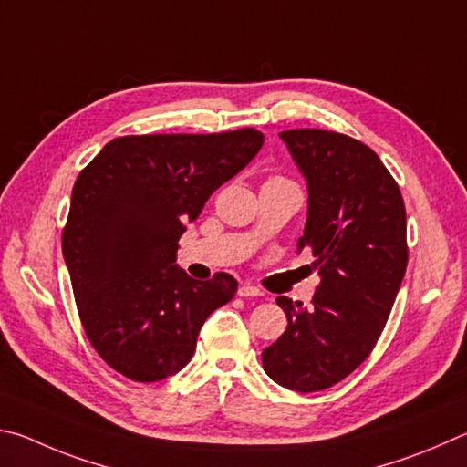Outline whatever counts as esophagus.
Returning a JSON list of instances; mask_svg holds the SVG:
<instances>
[{
	"mask_svg": "<svg viewBox=\"0 0 467 467\" xmlns=\"http://www.w3.org/2000/svg\"><path fill=\"white\" fill-rule=\"evenodd\" d=\"M238 296H240V297H260V296H263V289H258L256 285L244 283V285H240Z\"/></svg>",
	"mask_w": 467,
	"mask_h": 467,
	"instance_id": "esophagus-1",
	"label": "esophagus"
}]
</instances>
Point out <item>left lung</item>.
<instances>
[{
  "label": "left lung",
  "mask_w": 467,
  "mask_h": 467,
  "mask_svg": "<svg viewBox=\"0 0 467 467\" xmlns=\"http://www.w3.org/2000/svg\"><path fill=\"white\" fill-rule=\"evenodd\" d=\"M281 139L307 182L297 250H312L320 287L312 309L276 297L289 324L265 348L263 367L279 386L307 394L345 379L378 342L408 265L406 209L365 143L322 129L283 130Z\"/></svg>",
  "instance_id": "obj_1"
}]
</instances>
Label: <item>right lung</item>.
Returning <instances> with one entry per match:
<instances>
[{"instance_id": "obj_1", "label": "right lung", "mask_w": 467, "mask_h": 467, "mask_svg": "<svg viewBox=\"0 0 467 467\" xmlns=\"http://www.w3.org/2000/svg\"><path fill=\"white\" fill-rule=\"evenodd\" d=\"M263 143L256 129L127 135L79 171L63 258L88 338L114 371L141 383L178 373L204 320L234 299L232 275L196 281L176 265L178 240Z\"/></svg>"}]
</instances>
